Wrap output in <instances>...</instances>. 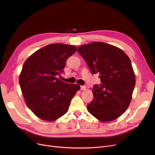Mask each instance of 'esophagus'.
I'll use <instances>...</instances> for the list:
<instances>
[{
	"label": "esophagus",
	"instance_id": "1",
	"mask_svg": "<svg viewBox=\"0 0 155 155\" xmlns=\"http://www.w3.org/2000/svg\"><path fill=\"white\" fill-rule=\"evenodd\" d=\"M86 88H87V87H86V86H85V85L80 86V90H81V91H85Z\"/></svg>",
	"mask_w": 155,
	"mask_h": 155
}]
</instances>
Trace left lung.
<instances>
[{
  "label": "left lung",
  "mask_w": 155,
  "mask_h": 155,
  "mask_svg": "<svg viewBox=\"0 0 155 155\" xmlns=\"http://www.w3.org/2000/svg\"><path fill=\"white\" fill-rule=\"evenodd\" d=\"M77 51L93 74L99 73L102 83L92 88L88 111L101 122L116 119L129 107L136 84L131 60L121 49L103 42L80 46Z\"/></svg>",
  "instance_id": "obj_1"
}]
</instances>
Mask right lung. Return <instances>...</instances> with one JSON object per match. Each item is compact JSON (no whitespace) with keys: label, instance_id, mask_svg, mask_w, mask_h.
<instances>
[{"label":"right lung","instance_id":"right-lung-1","mask_svg":"<svg viewBox=\"0 0 155 155\" xmlns=\"http://www.w3.org/2000/svg\"><path fill=\"white\" fill-rule=\"evenodd\" d=\"M75 46L48 45L29 56L24 63L19 84L27 106L39 119L56 120L68 110L71 99L80 87L65 83L60 76Z\"/></svg>","mask_w":155,"mask_h":155}]
</instances>
